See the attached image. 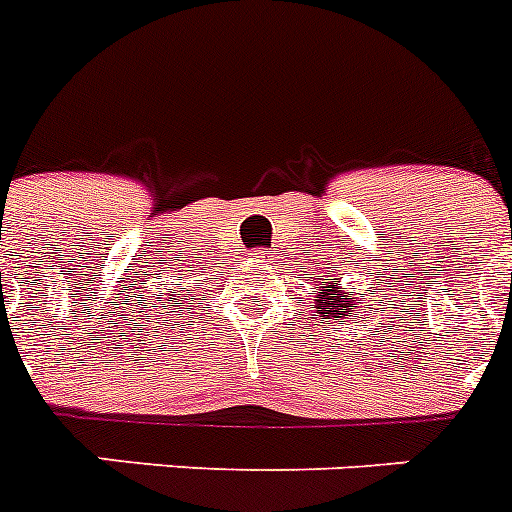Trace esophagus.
I'll list each match as a JSON object with an SVG mask.
<instances>
[{"mask_svg":"<svg viewBox=\"0 0 512 512\" xmlns=\"http://www.w3.org/2000/svg\"><path fill=\"white\" fill-rule=\"evenodd\" d=\"M252 262H265V252H262V250L252 252Z\"/></svg>","mask_w":512,"mask_h":512,"instance_id":"1","label":"esophagus"}]
</instances>
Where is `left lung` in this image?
<instances>
[{
  "instance_id": "1",
  "label": "left lung",
  "mask_w": 512,
  "mask_h": 512,
  "mask_svg": "<svg viewBox=\"0 0 512 512\" xmlns=\"http://www.w3.org/2000/svg\"><path fill=\"white\" fill-rule=\"evenodd\" d=\"M324 281L327 283H324V286H319L322 288V293L317 296L319 314H322V317H337V314H342V317H350L348 309L353 301H348L345 296H342V291H337V288H340V281H337V278H324ZM350 296H353V291H350Z\"/></svg>"
}]
</instances>
